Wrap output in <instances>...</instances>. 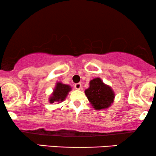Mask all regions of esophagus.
Returning <instances> with one entry per match:
<instances>
[{
	"instance_id": "esophagus-1",
	"label": "esophagus",
	"mask_w": 156,
	"mask_h": 156,
	"mask_svg": "<svg viewBox=\"0 0 156 156\" xmlns=\"http://www.w3.org/2000/svg\"><path fill=\"white\" fill-rule=\"evenodd\" d=\"M75 88H76V89H78V90H79V89H81V84H80V83H76L75 84Z\"/></svg>"
}]
</instances>
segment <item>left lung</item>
<instances>
[{"instance_id": "obj_1", "label": "left lung", "mask_w": 156, "mask_h": 156, "mask_svg": "<svg viewBox=\"0 0 156 156\" xmlns=\"http://www.w3.org/2000/svg\"><path fill=\"white\" fill-rule=\"evenodd\" d=\"M85 94L93 108L96 110L108 108L114 103V94L112 87L104 83L100 78L91 80Z\"/></svg>"}]
</instances>
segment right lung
Returning <instances> with one entry per match:
<instances>
[{"mask_svg":"<svg viewBox=\"0 0 156 156\" xmlns=\"http://www.w3.org/2000/svg\"><path fill=\"white\" fill-rule=\"evenodd\" d=\"M71 88L70 86L67 85V84H64L61 82L56 83L53 92L52 94L50 96L49 102L51 103H53L54 102L55 103H60L61 102L64 101L65 98H67L68 93L70 92Z\"/></svg>","mask_w":156,"mask_h":156,"instance_id":"obj_1","label":"right lung"}]
</instances>
